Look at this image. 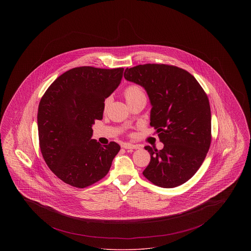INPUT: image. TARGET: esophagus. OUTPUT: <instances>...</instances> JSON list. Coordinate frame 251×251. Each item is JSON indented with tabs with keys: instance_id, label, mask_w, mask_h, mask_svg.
Returning a JSON list of instances; mask_svg holds the SVG:
<instances>
[{
	"instance_id": "1",
	"label": "esophagus",
	"mask_w": 251,
	"mask_h": 251,
	"mask_svg": "<svg viewBox=\"0 0 251 251\" xmlns=\"http://www.w3.org/2000/svg\"><path fill=\"white\" fill-rule=\"evenodd\" d=\"M123 148L125 150H136V149H139V146L138 145H132V144L126 143L123 145Z\"/></svg>"
}]
</instances>
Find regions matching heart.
Masks as SVG:
<instances>
[{
  "label": "heart",
  "instance_id": "b5f03b06",
  "mask_svg": "<svg viewBox=\"0 0 251 251\" xmlns=\"http://www.w3.org/2000/svg\"><path fill=\"white\" fill-rule=\"evenodd\" d=\"M123 95L124 98L126 100V101L129 103H131V101L137 100V99H140V98H146L145 93L143 92V90L141 89V87L137 84H130L128 85L125 89H124V92H123ZM110 103V99L107 98L105 99L104 102H103V109L106 110Z\"/></svg>",
  "mask_w": 251,
  "mask_h": 251
}]
</instances>
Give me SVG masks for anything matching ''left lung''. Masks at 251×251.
I'll return each instance as SVG.
<instances>
[{"label":"left lung","mask_w":251,"mask_h":251,"mask_svg":"<svg viewBox=\"0 0 251 251\" xmlns=\"http://www.w3.org/2000/svg\"><path fill=\"white\" fill-rule=\"evenodd\" d=\"M126 80L146 89L151 103V126L164 149H145L151 162L145 178L172 188L186 182L202 165L212 140L211 108L196 78L185 70L166 64H144L124 72Z\"/></svg>","instance_id":"8db88e82"}]
</instances>
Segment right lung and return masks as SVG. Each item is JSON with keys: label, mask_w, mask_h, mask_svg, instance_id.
Returning a JSON list of instances; mask_svg holds the SVG:
<instances>
[{"label": "right lung", "mask_w": 251, "mask_h": 251, "mask_svg": "<svg viewBox=\"0 0 251 251\" xmlns=\"http://www.w3.org/2000/svg\"><path fill=\"white\" fill-rule=\"evenodd\" d=\"M123 68L84 66L63 73L42 96L37 113L39 147L49 168L65 183L84 188L104 178L120 146L91 139L104 100L120 85Z\"/></svg>", "instance_id": "right-lung-1"}]
</instances>
